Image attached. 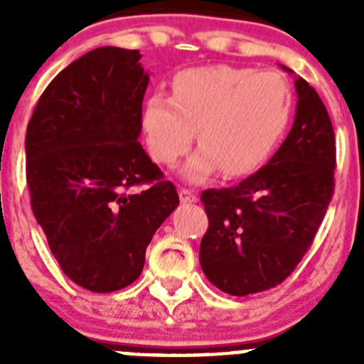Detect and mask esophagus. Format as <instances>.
Masks as SVG:
<instances>
[{
  "label": "esophagus",
  "mask_w": 364,
  "mask_h": 364,
  "mask_svg": "<svg viewBox=\"0 0 364 364\" xmlns=\"http://www.w3.org/2000/svg\"><path fill=\"white\" fill-rule=\"evenodd\" d=\"M178 197L182 202H197V195H195V191L188 188H180Z\"/></svg>",
  "instance_id": "1"
}]
</instances>
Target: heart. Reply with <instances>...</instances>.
<instances>
[{"label":"heart","mask_w":364,"mask_h":364,"mask_svg":"<svg viewBox=\"0 0 364 364\" xmlns=\"http://www.w3.org/2000/svg\"><path fill=\"white\" fill-rule=\"evenodd\" d=\"M171 89V96H147L144 133L151 156L173 166L188 153L197 131L200 149L184 167L193 182L217 169L226 176L257 169L282 138L294 109L290 83L275 70L195 67L175 74Z\"/></svg>","instance_id":"b5f03b06"}]
</instances>
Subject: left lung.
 <instances>
[{
  "mask_svg": "<svg viewBox=\"0 0 364 364\" xmlns=\"http://www.w3.org/2000/svg\"><path fill=\"white\" fill-rule=\"evenodd\" d=\"M295 91L294 127L269 162L233 188L200 195L210 220L200 242L202 272L230 295L259 294L290 277L332 200V120L306 80H295Z\"/></svg>",
  "mask_w": 364,
  "mask_h": 364,
  "instance_id": "obj_1",
  "label": "left lung"
}]
</instances>
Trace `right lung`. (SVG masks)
I'll list each match as a JSON object with an SVG mask.
<instances>
[{
    "instance_id": "1",
    "label": "right lung",
    "mask_w": 364,
    "mask_h": 364,
    "mask_svg": "<svg viewBox=\"0 0 364 364\" xmlns=\"http://www.w3.org/2000/svg\"><path fill=\"white\" fill-rule=\"evenodd\" d=\"M140 58L118 47L83 54L47 85L25 136L32 213L62 272L96 294L136 281L178 205L138 142L149 83Z\"/></svg>"
}]
</instances>
